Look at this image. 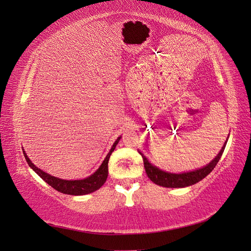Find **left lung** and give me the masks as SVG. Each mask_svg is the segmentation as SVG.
Segmentation results:
<instances>
[{
  "instance_id": "8db88e82",
  "label": "left lung",
  "mask_w": 251,
  "mask_h": 251,
  "mask_svg": "<svg viewBox=\"0 0 251 251\" xmlns=\"http://www.w3.org/2000/svg\"><path fill=\"white\" fill-rule=\"evenodd\" d=\"M225 146L226 143H224L222 150L220 151V153L209 164L197 171L183 173V174H171V173L163 172L161 170H159L158 168H156V166H154L153 164H151L148 161V159L141 153L140 155L142 156V159H143L144 170H146V173L148 175V177L151 179V181H153L155 184L163 186V187L177 188V187H185V186L193 185L197 183V182L201 181L203 178L206 177L207 175L216 168L217 163L219 162L220 158H221L223 154Z\"/></svg>"
}]
</instances>
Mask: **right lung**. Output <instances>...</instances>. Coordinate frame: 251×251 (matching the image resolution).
I'll return each mask as SVG.
<instances>
[{
    "label": "right lung",
    "mask_w": 251,
    "mask_h": 251,
    "mask_svg": "<svg viewBox=\"0 0 251 251\" xmlns=\"http://www.w3.org/2000/svg\"><path fill=\"white\" fill-rule=\"evenodd\" d=\"M120 137H118V139L114 142L113 147L111 148L109 154L105 157V159L103 160V162L101 163V165L93 175H91L90 177L82 179V180H63V179H58L56 177H53L51 175L43 172L42 170L37 169L36 166L30 161V159L28 158V156L26 155V153L23 151L24 153L26 161L28 162L29 166L39 176L44 180L46 181L47 183L53 187L54 189H56L57 192L63 193L66 195H73V196H81V195H87V194H91L95 191H97L98 188H100L103 183L105 182L108 178V162L111 154L113 153V151L115 150L116 144L118 143Z\"/></svg>",
    "instance_id": "1"
}]
</instances>
